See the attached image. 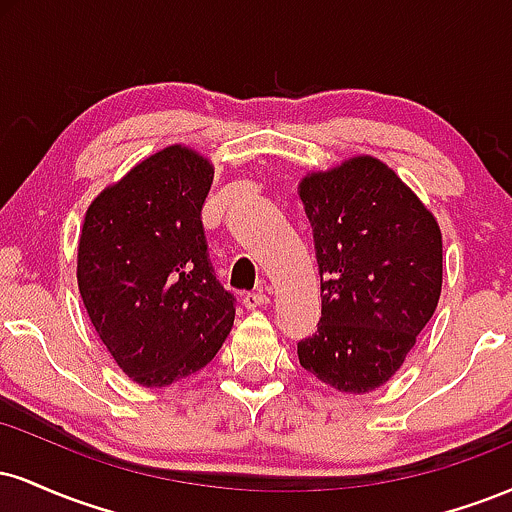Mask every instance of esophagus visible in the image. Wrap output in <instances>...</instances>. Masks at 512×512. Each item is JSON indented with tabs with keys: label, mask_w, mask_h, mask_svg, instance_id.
<instances>
[{
	"label": "esophagus",
	"mask_w": 512,
	"mask_h": 512,
	"mask_svg": "<svg viewBox=\"0 0 512 512\" xmlns=\"http://www.w3.org/2000/svg\"><path fill=\"white\" fill-rule=\"evenodd\" d=\"M243 303H245V308L248 310H255V308H262V305H267L269 303V293L267 291H250V293H245L243 296Z\"/></svg>",
	"instance_id": "1"
}]
</instances>
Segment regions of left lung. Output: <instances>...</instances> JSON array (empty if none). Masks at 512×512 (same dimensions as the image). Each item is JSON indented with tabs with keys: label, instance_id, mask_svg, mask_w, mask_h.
Listing matches in <instances>:
<instances>
[{
	"label": "left lung",
	"instance_id": "left-lung-1",
	"mask_svg": "<svg viewBox=\"0 0 512 512\" xmlns=\"http://www.w3.org/2000/svg\"><path fill=\"white\" fill-rule=\"evenodd\" d=\"M313 226L322 317L298 342L301 366L334 390L363 395L395 375L436 313L443 238L433 214L373 156L298 187Z\"/></svg>",
	"mask_w": 512,
	"mask_h": 512
}]
</instances>
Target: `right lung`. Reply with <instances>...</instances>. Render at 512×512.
<instances>
[{
  "instance_id": "1",
  "label": "right lung",
  "mask_w": 512,
  "mask_h": 512,
  "mask_svg": "<svg viewBox=\"0 0 512 512\" xmlns=\"http://www.w3.org/2000/svg\"><path fill=\"white\" fill-rule=\"evenodd\" d=\"M214 166L168 146L93 199L76 279L101 342L132 380L166 387L204 368L236 317L211 267L202 207Z\"/></svg>"
}]
</instances>
